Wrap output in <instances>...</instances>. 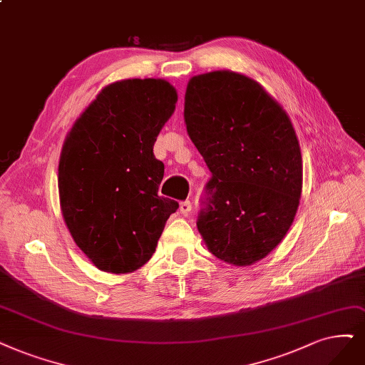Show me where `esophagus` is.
Segmentation results:
<instances>
[{"mask_svg":"<svg viewBox=\"0 0 365 365\" xmlns=\"http://www.w3.org/2000/svg\"><path fill=\"white\" fill-rule=\"evenodd\" d=\"M179 210H180V213H183V215H187V213H190V212L192 210L191 201H190V200H185V201H182L180 206H179Z\"/></svg>","mask_w":365,"mask_h":365,"instance_id":"1","label":"esophagus"}]
</instances>
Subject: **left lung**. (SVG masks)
Here are the masks:
<instances>
[{
  "mask_svg": "<svg viewBox=\"0 0 365 365\" xmlns=\"http://www.w3.org/2000/svg\"><path fill=\"white\" fill-rule=\"evenodd\" d=\"M185 123L212 173L197 220L207 248L235 266L266 257L286 236L302 191L289 115L259 83L218 71L187 83Z\"/></svg>",
  "mask_w": 365,
  "mask_h": 365,
  "instance_id": "obj_1",
  "label": "left lung"
}]
</instances>
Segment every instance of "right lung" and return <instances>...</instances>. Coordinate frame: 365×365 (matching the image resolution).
I'll return each mask as SVG.
<instances>
[{
  "label": "right lung",
  "mask_w": 365,
  "mask_h": 365,
  "mask_svg": "<svg viewBox=\"0 0 365 365\" xmlns=\"http://www.w3.org/2000/svg\"><path fill=\"white\" fill-rule=\"evenodd\" d=\"M178 93L164 79L105 87L67 135L58 192L67 228L101 271L128 274L153 255L179 203L158 195L164 164L153 155Z\"/></svg>",
  "instance_id": "obj_1"
}]
</instances>
